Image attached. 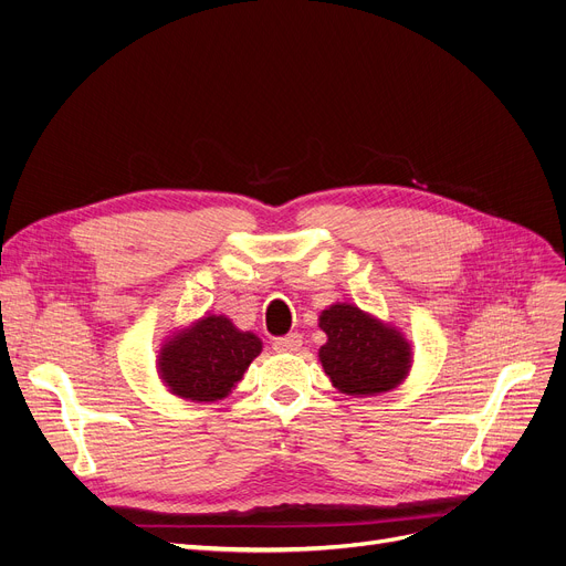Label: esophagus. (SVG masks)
Returning a JSON list of instances; mask_svg holds the SVG:
<instances>
[{"label": "esophagus", "mask_w": 566, "mask_h": 566, "mask_svg": "<svg viewBox=\"0 0 566 566\" xmlns=\"http://www.w3.org/2000/svg\"><path fill=\"white\" fill-rule=\"evenodd\" d=\"M302 345H304L302 334H287L285 338H276L274 340L276 353H300Z\"/></svg>", "instance_id": "34e87169"}]
</instances>
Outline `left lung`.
Returning <instances> with one entry per match:
<instances>
[{
  "label": "left lung",
  "instance_id": "left-lung-1",
  "mask_svg": "<svg viewBox=\"0 0 566 566\" xmlns=\"http://www.w3.org/2000/svg\"><path fill=\"white\" fill-rule=\"evenodd\" d=\"M327 343L319 364L345 396H378L406 382L412 368V345L398 327L355 304L336 302L317 317Z\"/></svg>",
  "mask_w": 566,
  "mask_h": 566
}]
</instances>
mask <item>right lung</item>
<instances>
[{
  "instance_id": "obj_1",
  "label": "right lung",
  "mask_w": 566,
  "mask_h": 566,
  "mask_svg": "<svg viewBox=\"0 0 566 566\" xmlns=\"http://www.w3.org/2000/svg\"><path fill=\"white\" fill-rule=\"evenodd\" d=\"M260 353L253 332H241L228 315L207 313L160 343L156 373L177 398L217 402L232 394Z\"/></svg>"
}]
</instances>
